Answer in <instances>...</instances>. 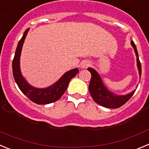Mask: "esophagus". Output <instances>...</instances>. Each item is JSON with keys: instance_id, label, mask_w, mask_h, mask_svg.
I'll return each mask as SVG.
<instances>
[{"instance_id": "34e87169", "label": "esophagus", "mask_w": 149, "mask_h": 149, "mask_svg": "<svg viewBox=\"0 0 149 149\" xmlns=\"http://www.w3.org/2000/svg\"><path fill=\"white\" fill-rule=\"evenodd\" d=\"M81 65L82 68H86L90 65V62L88 61V60H84V61L81 62Z\"/></svg>"}]
</instances>
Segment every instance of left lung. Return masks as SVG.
Listing matches in <instances>:
<instances>
[{"instance_id":"obj_1","label":"left lung","mask_w":149,"mask_h":149,"mask_svg":"<svg viewBox=\"0 0 149 149\" xmlns=\"http://www.w3.org/2000/svg\"><path fill=\"white\" fill-rule=\"evenodd\" d=\"M131 43L134 49V52L136 54V65H137L138 71H139V77H141V63L139 60L136 45L134 44L133 41H131ZM88 71L90 72L91 75H92L89 85V93L95 102L101 106L107 108H119L123 104H125L135 93V90H134L131 93L124 95H119L112 93L111 91L109 90L107 87L104 84L103 81L101 78V76L94 68H88Z\"/></svg>"}]
</instances>
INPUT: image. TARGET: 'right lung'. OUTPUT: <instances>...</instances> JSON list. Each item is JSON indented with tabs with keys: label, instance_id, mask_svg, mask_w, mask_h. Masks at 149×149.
Here are the masks:
<instances>
[{
	"label": "right lung",
	"instance_id": "1",
	"mask_svg": "<svg viewBox=\"0 0 149 149\" xmlns=\"http://www.w3.org/2000/svg\"><path fill=\"white\" fill-rule=\"evenodd\" d=\"M30 29L24 31L22 39L18 42L13 60V73L17 85L27 98L37 104H48L53 103L62 97L68 88L70 81L79 72L78 68H73L65 72L58 81L46 88H36L28 84L23 77L20 68V56L22 47Z\"/></svg>",
	"mask_w": 149,
	"mask_h": 149
}]
</instances>
